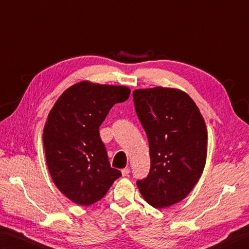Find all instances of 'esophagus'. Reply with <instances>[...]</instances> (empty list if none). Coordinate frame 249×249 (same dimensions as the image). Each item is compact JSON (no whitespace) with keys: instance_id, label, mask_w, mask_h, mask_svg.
Instances as JSON below:
<instances>
[{"instance_id":"34e87169","label":"esophagus","mask_w":249,"mask_h":249,"mask_svg":"<svg viewBox=\"0 0 249 249\" xmlns=\"http://www.w3.org/2000/svg\"><path fill=\"white\" fill-rule=\"evenodd\" d=\"M129 172H130V169L128 168V167H126V168H123L121 170V173H122V176L123 177H125V176H127V175L129 174Z\"/></svg>"}]
</instances>
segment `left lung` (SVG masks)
Returning a JSON list of instances; mask_svg holds the SVG:
<instances>
[{"label": "left lung", "instance_id": "8db88e82", "mask_svg": "<svg viewBox=\"0 0 249 249\" xmlns=\"http://www.w3.org/2000/svg\"><path fill=\"white\" fill-rule=\"evenodd\" d=\"M136 113L149 140L151 167L137 187L151 206L179 203L201 178L207 158V128L187 92L169 87L135 89Z\"/></svg>", "mask_w": 249, "mask_h": 249}]
</instances>
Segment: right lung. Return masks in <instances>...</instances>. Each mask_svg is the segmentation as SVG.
<instances>
[{"label": "right lung", "instance_id": "right-lung-1", "mask_svg": "<svg viewBox=\"0 0 249 249\" xmlns=\"http://www.w3.org/2000/svg\"><path fill=\"white\" fill-rule=\"evenodd\" d=\"M127 86L82 81L62 92L43 129L46 165L59 191L81 206L106 196L121 172L110 166L99 127L115 104L129 98Z\"/></svg>", "mask_w": 249, "mask_h": 249}]
</instances>
